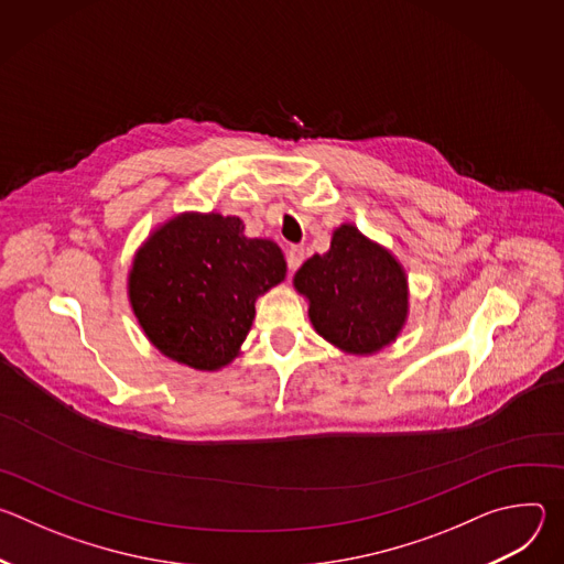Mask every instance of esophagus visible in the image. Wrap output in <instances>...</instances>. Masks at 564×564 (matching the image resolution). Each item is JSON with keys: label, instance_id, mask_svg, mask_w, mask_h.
<instances>
[{"label": "esophagus", "instance_id": "1", "mask_svg": "<svg viewBox=\"0 0 564 564\" xmlns=\"http://www.w3.org/2000/svg\"><path fill=\"white\" fill-rule=\"evenodd\" d=\"M303 259H305V252H303L301 246H290V248H288V265H290L292 272L299 270V265L303 263Z\"/></svg>", "mask_w": 564, "mask_h": 564}]
</instances>
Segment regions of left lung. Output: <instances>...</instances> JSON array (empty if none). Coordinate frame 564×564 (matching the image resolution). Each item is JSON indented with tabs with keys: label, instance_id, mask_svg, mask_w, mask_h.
Masks as SVG:
<instances>
[{
	"label": "left lung",
	"instance_id": "left-lung-1",
	"mask_svg": "<svg viewBox=\"0 0 564 564\" xmlns=\"http://www.w3.org/2000/svg\"><path fill=\"white\" fill-rule=\"evenodd\" d=\"M318 337L355 357L381 352L404 330L411 312L409 276L399 259L352 223L333 231L330 250L294 274Z\"/></svg>",
	"mask_w": 564,
	"mask_h": 564
}]
</instances>
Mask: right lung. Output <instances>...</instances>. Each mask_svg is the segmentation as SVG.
<instances>
[{"label":"right lung","mask_w":564,"mask_h":564,"mask_svg":"<svg viewBox=\"0 0 564 564\" xmlns=\"http://www.w3.org/2000/svg\"><path fill=\"white\" fill-rule=\"evenodd\" d=\"M238 216L181 212L135 250L127 296L149 344L203 372L229 366L243 346L254 303L285 281L283 250L248 238Z\"/></svg>","instance_id":"right-lung-1"}]
</instances>
